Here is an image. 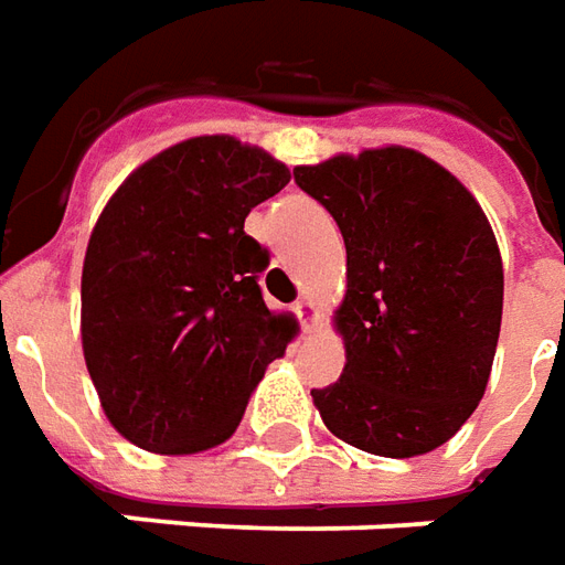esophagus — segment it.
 <instances>
[{"mask_svg": "<svg viewBox=\"0 0 565 565\" xmlns=\"http://www.w3.org/2000/svg\"><path fill=\"white\" fill-rule=\"evenodd\" d=\"M295 316L301 319L303 331H310V328H313V322H316V307H313V301H307V298H301V301L295 303Z\"/></svg>", "mask_w": 565, "mask_h": 565, "instance_id": "34e87169", "label": "esophagus"}]
</instances>
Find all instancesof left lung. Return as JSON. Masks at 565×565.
Returning <instances> with one entry per match:
<instances>
[{
  "label": "left lung",
  "instance_id": "1",
  "mask_svg": "<svg viewBox=\"0 0 565 565\" xmlns=\"http://www.w3.org/2000/svg\"><path fill=\"white\" fill-rule=\"evenodd\" d=\"M295 182L338 222L347 365L313 390L331 435L390 459L429 454L483 398L502 326V255L481 203L414 148H367Z\"/></svg>",
  "mask_w": 565,
  "mask_h": 565
}]
</instances>
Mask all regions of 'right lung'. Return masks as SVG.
Wrapping results in <instances>:
<instances>
[{
	"instance_id": "add662e5",
	"label": "right lung",
	"mask_w": 565,
	"mask_h": 565,
	"mask_svg": "<svg viewBox=\"0 0 565 565\" xmlns=\"http://www.w3.org/2000/svg\"><path fill=\"white\" fill-rule=\"evenodd\" d=\"M289 167L234 136H194L136 167L94 225L82 350L106 417L151 454L227 441L295 319L270 313L267 249L243 222Z\"/></svg>"
}]
</instances>
